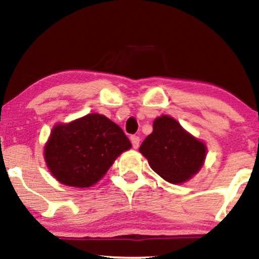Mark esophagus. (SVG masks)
<instances>
[{"mask_svg":"<svg viewBox=\"0 0 259 259\" xmlns=\"http://www.w3.org/2000/svg\"><path fill=\"white\" fill-rule=\"evenodd\" d=\"M130 141H132L134 149H137V148H139V146H140V137L134 135V136L130 137Z\"/></svg>","mask_w":259,"mask_h":259,"instance_id":"obj_1","label":"esophagus"}]
</instances>
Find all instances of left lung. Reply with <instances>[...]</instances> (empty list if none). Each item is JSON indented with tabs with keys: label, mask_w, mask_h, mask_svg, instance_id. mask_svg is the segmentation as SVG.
I'll return each instance as SVG.
<instances>
[{
	"label": "left lung",
	"mask_w": 259,
	"mask_h": 259,
	"mask_svg": "<svg viewBox=\"0 0 259 259\" xmlns=\"http://www.w3.org/2000/svg\"><path fill=\"white\" fill-rule=\"evenodd\" d=\"M155 173L178 185L188 181L205 163L207 147L168 115L155 118L153 133L140 147Z\"/></svg>",
	"instance_id": "8db88e82"
}]
</instances>
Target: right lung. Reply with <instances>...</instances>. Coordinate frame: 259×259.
Returning <instances> with one entry per match:
<instances>
[{"instance_id":"right-lung-1","label":"right lung","mask_w":259,"mask_h":259,"mask_svg":"<svg viewBox=\"0 0 259 259\" xmlns=\"http://www.w3.org/2000/svg\"><path fill=\"white\" fill-rule=\"evenodd\" d=\"M132 143L120 127L99 113L70 123H58L44 147L51 174L60 184L77 188L94 186Z\"/></svg>"}]
</instances>
